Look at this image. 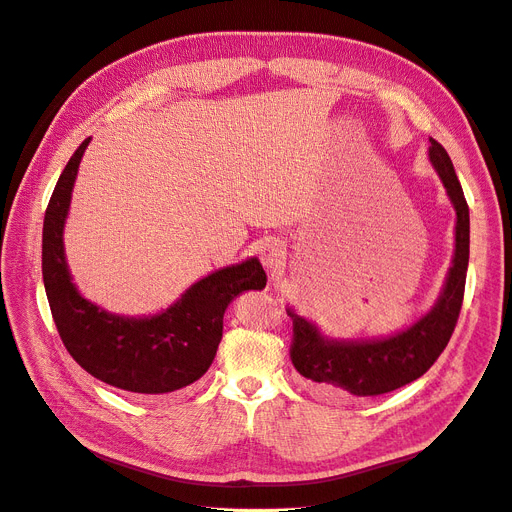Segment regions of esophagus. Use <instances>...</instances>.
Listing matches in <instances>:
<instances>
[{
  "label": "esophagus",
  "instance_id": "1",
  "mask_svg": "<svg viewBox=\"0 0 512 512\" xmlns=\"http://www.w3.org/2000/svg\"><path fill=\"white\" fill-rule=\"evenodd\" d=\"M259 259H261L265 270L272 276H276L284 270V265H286V247L280 240H267L259 251Z\"/></svg>",
  "mask_w": 512,
  "mask_h": 512
}]
</instances>
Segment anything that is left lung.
I'll list each match as a JSON object with an SVG mask.
<instances>
[{
	"label": "left lung",
	"mask_w": 512,
	"mask_h": 512,
	"mask_svg": "<svg viewBox=\"0 0 512 512\" xmlns=\"http://www.w3.org/2000/svg\"><path fill=\"white\" fill-rule=\"evenodd\" d=\"M429 161L456 211L454 255L436 305L407 330L373 340H336L309 319H292V365L303 378L338 396H378L407 386L436 363L459 319L469 265V207L446 149L429 139Z\"/></svg>",
	"instance_id": "8db88e82"
}]
</instances>
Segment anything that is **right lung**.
Here are the masks:
<instances>
[{"instance_id": "add662e5", "label": "right lung", "mask_w": 512, "mask_h": 512, "mask_svg": "<svg viewBox=\"0 0 512 512\" xmlns=\"http://www.w3.org/2000/svg\"><path fill=\"white\" fill-rule=\"evenodd\" d=\"M85 139L66 164L43 222V284L53 321L72 359L93 378L120 390L166 394L191 386L213 363L226 307L245 290L265 288L257 257L213 272L161 313L124 317L87 301L72 282L64 224Z\"/></svg>"}]
</instances>
